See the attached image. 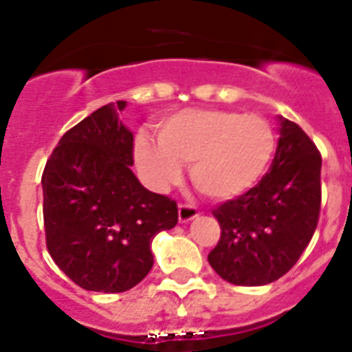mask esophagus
<instances>
[{
  "instance_id": "34e87169",
  "label": "esophagus",
  "mask_w": 352,
  "mask_h": 352,
  "mask_svg": "<svg viewBox=\"0 0 352 352\" xmlns=\"http://www.w3.org/2000/svg\"><path fill=\"white\" fill-rule=\"evenodd\" d=\"M199 214V210L195 206H192V204L188 203H182L178 206V219L179 222H190L192 219H195Z\"/></svg>"
}]
</instances>
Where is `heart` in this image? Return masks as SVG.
Instances as JSON below:
<instances>
[{
    "label": "heart",
    "instance_id": "heart-1",
    "mask_svg": "<svg viewBox=\"0 0 352 352\" xmlns=\"http://www.w3.org/2000/svg\"><path fill=\"white\" fill-rule=\"evenodd\" d=\"M275 130L257 114L186 109L158 126V142L141 138L135 158L155 186L178 182L190 164L194 185L214 199H231L256 185L275 155Z\"/></svg>",
    "mask_w": 352,
    "mask_h": 352
}]
</instances>
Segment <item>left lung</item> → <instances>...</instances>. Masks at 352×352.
Wrapping results in <instances>:
<instances>
[{
    "instance_id": "left-lung-1",
    "label": "left lung",
    "mask_w": 352,
    "mask_h": 352,
    "mask_svg": "<svg viewBox=\"0 0 352 352\" xmlns=\"http://www.w3.org/2000/svg\"><path fill=\"white\" fill-rule=\"evenodd\" d=\"M321 164L312 139L280 116L270 173L248 192L211 210L220 239L208 261L223 280L272 284L298 263L319 222Z\"/></svg>"
}]
</instances>
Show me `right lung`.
Here are the masks:
<instances>
[{
  "mask_svg": "<svg viewBox=\"0 0 352 352\" xmlns=\"http://www.w3.org/2000/svg\"><path fill=\"white\" fill-rule=\"evenodd\" d=\"M107 104L63 133L42 174L52 261L86 291L123 292L153 266L151 241L178 223V204L133 176V135Z\"/></svg>",
  "mask_w": 352,
  "mask_h": 352,
  "instance_id": "1",
  "label": "right lung"
}]
</instances>
